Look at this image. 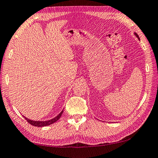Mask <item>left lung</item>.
<instances>
[{"label":"left lung","instance_id":"1","mask_svg":"<svg viewBox=\"0 0 158 158\" xmlns=\"http://www.w3.org/2000/svg\"><path fill=\"white\" fill-rule=\"evenodd\" d=\"M134 35H135V36H136V37H137V38H138V40H140V38H139V36H138V34H137V33H136V32H134Z\"/></svg>","mask_w":158,"mask_h":158}]
</instances>
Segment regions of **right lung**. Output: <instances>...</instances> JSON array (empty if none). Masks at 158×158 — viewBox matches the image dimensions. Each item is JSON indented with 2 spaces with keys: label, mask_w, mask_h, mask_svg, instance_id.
Returning a JSON list of instances; mask_svg holds the SVG:
<instances>
[{
  "label": "right lung",
  "mask_w": 158,
  "mask_h": 158,
  "mask_svg": "<svg viewBox=\"0 0 158 158\" xmlns=\"http://www.w3.org/2000/svg\"><path fill=\"white\" fill-rule=\"evenodd\" d=\"M63 113V110L62 111L60 112V114H59L56 117L53 118H52L50 120H48V121H32V120H30L29 118H27L25 116H23V117L25 118V119L26 120V121L29 123L30 124L32 125V126H37V127H44V126H49V125L52 124L54 123H55L56 121H57L59 119H60V118L62 116V114Z\"/></svg>",
  "instance_id": "add662e5"
}]
</instances>
